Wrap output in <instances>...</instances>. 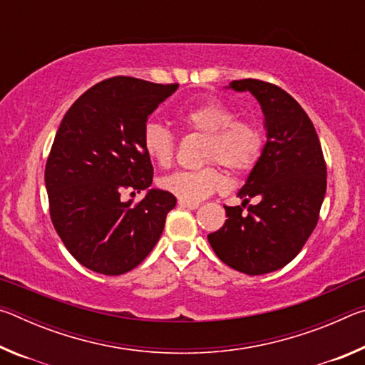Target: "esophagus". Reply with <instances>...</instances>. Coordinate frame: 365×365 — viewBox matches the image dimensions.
Instances as JSON below:
<instances>
[{"mask_svg": "<svg viewBox=\"0 0 365 365\" xmlns=\"http://www.w3.org/2000/svg\"><path fill=\"white\" fill-rule=\"evenodd\" d=\"M178 206H180V207H187V209H191V211H193V209L200 207V202H187V201L178 200Z\"/></svg>", "mask_w": 365, "mask_h": 365, "instance_id": "1", "label": "esophagus"}]
</instances>
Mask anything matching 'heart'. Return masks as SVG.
Here are the masks:
<instances>
[{
    "label": "heart",
    "instance_id": "heart-1",
    "mask_svg": "<svg viewBox=\"0 0 365 365\" xmlns=\"http://www.w3.org/2000/svg\"><path fill=\"white\" fill-rule=\"evenodd\" d=\"M175 119L190 130L206 133V160H219L235 172L251 169L262 150V135L255 123L235 119L230 106L219 100H207L178 110ZM141 146L153 163L170 165L175 154V140L169 128L148 122L141 132ZM160 188L178 200L200 202L225 187L219 168L207 165L197 170H177L160 178Z\"/></svg>",
    "mask_w": 365,
    "mask_h": 365
}]
</instances>
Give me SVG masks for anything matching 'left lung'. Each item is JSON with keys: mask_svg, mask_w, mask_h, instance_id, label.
Here are the masks:
<instances>
[{"mask_svg": "<svg viewBox=\"0 0 365 365\" xmlns=\"http://www.w3.org/2000/svg\"><path fill=\"white\" fill-rule=\"evenodd\" d=\"M227 88L250 91L264 114L267 141L237 196L227 220L207 240L222 262L248 275L279 270L293 261L317 225L327 190L322 146L311 119L280 86L233 80ZM251 197L256 205L242 207Z\"/></svg>", "mask_w": 365, "mask_h": 365, "instance_id": "1", "label": "left lung"}]
</instances>
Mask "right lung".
Listing matches in <instances>:
<instances>
[{
	"instance_id": "add662e5",
	"label": "right lung",
	"mask_w": 365,
	"mask_h": 365,
	"mask_svg": "<svg viewBox=\"0 0 365 365\" xmlns=\"http://www.w3.org/2000/svg\"><path fill=\"white\" fill-rule=\"evenodd\" d=\"M177 88L133 77L103 80L61 122L45 169L49 214L66 248L86 269L125 274L163 235L177 200L151 188L153 164L141 132L148 115ZM123 189L147 195L132 207L121 201Z\"/></svg>"
}]
</instances>
